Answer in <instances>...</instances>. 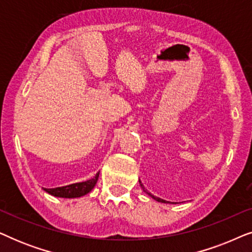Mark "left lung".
<instances>
[{
	"mask_svg": "<svg viewBox=\"0 0 252 252\" xmlns=\"http://www.w3.org/2000/svg\"><path fill=\"white\" fill-rule=\"evenodd\" d=\"M139 182H140V186H141V188L143 189V191L146 192V194L149 195L150 197H153V198L155 199V201H157V202H160V203H168V204H170V202H168V201H165V199H161V198H159V197H157V196H154L153 194H150V192H148V191H147V189L144 188V186L142 185V182H141V180H139ZM172 204H174V203H172Z\"/></svg>",
	"mask_w": 252,
	"mask_h": 252,
	"instance_id": "left-lung-1",
	"label": "left lung"
}]
</instances>
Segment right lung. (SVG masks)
I'll list each match as a JSON object with an SVG mask.
<instances>
[{
  "label": "right lung",
  "instance_id": "right-lung-1",
  "mask_svg": "<svg viewBox=\"0 0 252 252\" xmlns=\"http://www.w3.org/2000/svg\"><path fill=\"white\" fill-rule=\"evenodd\" d=\"M98 175H99V172H97L95 177L89 179V180L63 186V187L43 188V190L47 191L48 194L56 196V197H63V198L81 197V196H85L86 194H88L89 191H92V189L95 187L96 182L98 180Z\"/></svg>",
  "mask_w": 252,
  "mask_h": 252
}]
</instances>
